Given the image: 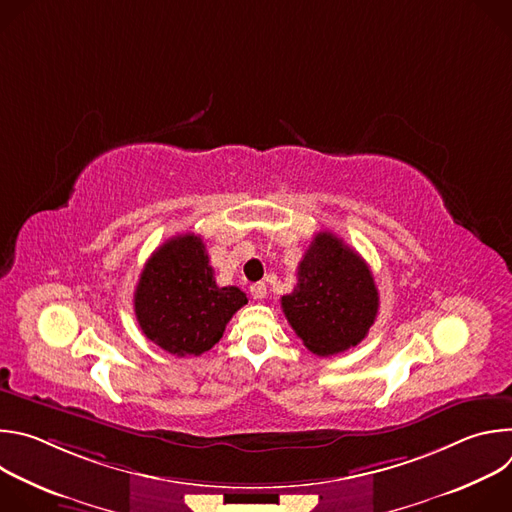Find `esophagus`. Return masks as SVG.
I'll return each instance as SVG.
<instances>
[{
    "label": "esophagus",
    "mask_w": 512,
    "mask_h": 512,
    "mask_svg": "<svg viewBox=\"0 0 512 512\" xmlns=\"http://www.w3.org/2000/svg\"><path fill=\"white\" fill-rule=\"evenodd\" d=\"M251 296H253V300H263L267 296V285L263 281L253 283L251 285Z\"/></svg>",
    "instance_id": "34e87169"
}]
</instances>
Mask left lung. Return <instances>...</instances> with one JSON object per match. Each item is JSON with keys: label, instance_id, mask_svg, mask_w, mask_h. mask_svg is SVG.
Here are the masks:
<instances>
[{"label": "left lung", "instance_id": "8db88e82", "mask_svg": "<svg viewBox=\"0 0 512 512\" xmlns=\"http://www.w3.org/2000/svg\"><path fill=\"white\" fill-rule=\"evenodd\" d=\"M281 308L318 356L356 346L375 324L379 289L371 267L332 233H318L298 265V283Z\"/></svg>", "mask_w": 512, "mask_h": 512}]
</instances>
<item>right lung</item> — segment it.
Segmentation results:
<instances>
[{"mask_svg":"<svg viewBox=\"0 0 512 512\" xmlns=\"http://www.w3.org/2000/svg\"><path fill=\"white\" fill-rule=\"evenodd\" d=\"M245 304L239 287L216 285L206 247L194 233L178 235L154 251L133 296L141 332L176 356L210 350Z\"/></svg>","mask_w":512,"mask_h":512,"instance_id":"obj_1","label":"right lung"}]
</instances>
